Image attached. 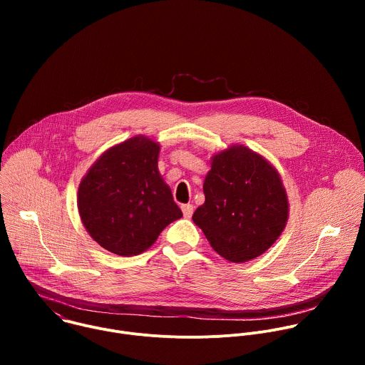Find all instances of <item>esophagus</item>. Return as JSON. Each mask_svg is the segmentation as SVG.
<instances>
[{"label":"esophagus","instance_id":"1","mask_svg":"<svg viewBox=\"0 0 365 365\" xmlns=\"http://www.w3.org/2000/svg\"><path fill=\"white\" fill-rule=\"evenodd\" d=\"M193 210H195V206H193L192 203H185V205H182V212H183V217H185V218H190L192 214H193Z\"/></svg>","mask_w":365,"mask_h":365}]
</instances>
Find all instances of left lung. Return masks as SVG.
<instances>
[{
	"instance_id": "left-lung-1",
	"label": "left lung",
	"mask_w": 365,
	"mask_h": 365,
	"mask_svg": "<svg viewBox=\"0 0 365 365\" xmlns=\"http://www.w3.org/2000/svg\"><path fill=\"white\" fill-rule=\"evenodd\" d=\"M203 193L205 202L192 220L231 263L262 255L286 227L289 200L279 172L242 144L212 155Z\"/></svg>"
}]
</instances>
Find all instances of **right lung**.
<instances>
[{"instance_id":"right-lung-1","label":"right lung","mask_w":365,"mask_h":365,"mask_svg":"<svg viewBox=\"0 0 365 365\" xmlns=\"http://www.w3.org/2000/svg\"><path fill=\"white\" fill-rule=\"evenodd\" d=\"M160 144L131 137L103 151L82 178L78 210L88 234L102 248L133 257L182 218L159 168Z\"/></svg>"}]
</instances>
